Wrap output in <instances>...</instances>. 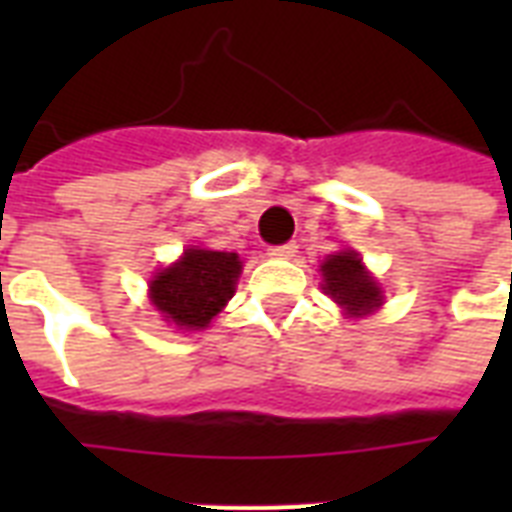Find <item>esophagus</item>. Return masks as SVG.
<instances>
[{
    "instance_id": "34e87169",
    "label": "esophagus",
    "mask_w": 512,
    "mask_h": 512,
    "mask_svg": "<svg viewBox=\"0 0 512 512\" xmlns=\"http://www.w3.org/2000/svg\"><path fill=\"white\" fill-rule=\"evenodd\" d=\"M268 255H271V257H281V260H289V257L297 255V244H295V241H287V244L271 247V249H268Z\"/></svg>"
}]
</instances>
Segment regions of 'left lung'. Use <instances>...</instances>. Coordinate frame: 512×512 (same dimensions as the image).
<instances>
[{"mask_svg": "<svg viewBox=\"0 0 512 512\" xmlns=\"http://www.w3.org/2000/svg\"><path fill=\"white\" fill-rule=\"evenodd\" d=\"M319 271L324 276V284H321L324 292L340 305L348 319L369 316L385 300L377 279L366 271V265L353 249H340L335 255H329Z\"/></svg>", "mask_w": 512, "mask_h": 512, "instance_id": "left-lung-1", "label": "left lung"}]
</instances>
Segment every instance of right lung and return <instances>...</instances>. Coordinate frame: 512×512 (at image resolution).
<instances>
[{"label":"right lung","instance_id":"add662e5","mask_svg":"<svg viewBox=\"0 0 512 512\" xmlns=\"http://www.w3.org/2000/svg\"><path fill=\"white\" fill-rule=\"evenodd\" d=\"M241 260L236 252L188 247L148 284V297L177 329H204L236 292Z\"/></svg>","mask_w":512,"mask_h":512}]
</instances>
